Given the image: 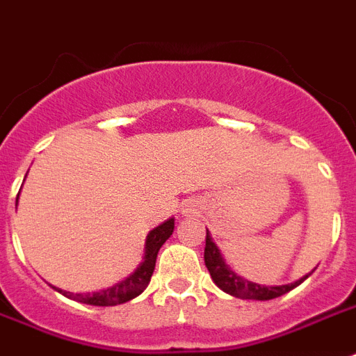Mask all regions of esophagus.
<instances>
[{"mask_svg": "<svg viewBox=\"0 0 356 356\" xmlns=\"http://www.w3.org/2000/svg\"><path fill=\"white\" fill-rule=\"evenodd\" d=\"M181 211H183L184 217H195V215L201 213V202L197 199H186L181 206Z\"/></svg>", "mask_w": 356, "mask_h": 356, "instance_id": "obj_1", "label": "esophagus"}]
</instances>
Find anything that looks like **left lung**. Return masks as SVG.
Masks as SVG:
<instances>
[{
	"instance_id": "1",
	"label": "left lung",
	"mask_w": 356,
	"mask_h": 356,
	"mask_svg": "<svg viewBox=\"0 0 356 356\" xmlns=\"http://www.w3.org/2000/svg\"><path fill=\"white\" fill-rule=\"evenodd\" d=\"M204 264L208 268L211 275V280H213L217 288H220L224 293L232 295V297L243 298V300H271V298H277L280 295L288 293L293 288H297L298 284H302L304 280L313 273H307L304 277H300L295 282H289V284L282 286H264L257 284L252 280L243 279L241 275L235 273L226 261H224L222 253L217 248V244L213 243L211 234L206 228V248H204Z\"/></svg>"
}]
</instances>
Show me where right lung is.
<instances>
[{"label": "right lung", "mask_w": 356, "mask_h": 356, "mask_svg": "<svg viewBox=\"0 0 356 356\" xmlns=\"http://www.w3.org/2000/svg\"><path fill=\"white\" fill-rule=\"evenodd\" d=\"M19 199V195H17ZM175 228V219L170 217L168 220H164L157 228H154L150 234L146 235L145 241V253H143V262L137 266L134 273H130L124 280L118 282V284L110 286L101 291H94V293H70L61 288L52 286L56 291H59L65 297L77 300V302L90 304V306H118V304H124L132 298L139 297L146 289V286L150 284L152 273L155 270V259L159 253L161 246L170 238Z\"/></svg>", "instance_id": "obj_1"}]
</instances>
